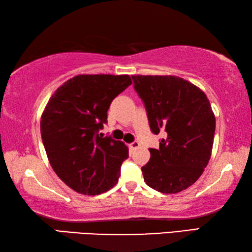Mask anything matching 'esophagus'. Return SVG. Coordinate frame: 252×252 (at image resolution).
I'll return each instance as SVG.
<instances>
[{
    "mask_svg": "<svg viewBox=\"0 0 252 252\" xmlns=\"http://www.w3.org/2000/svg\"><path fill=\"white\" fill-rule=\"evenodd\" d=\"M139 147H140V143L138 141H133V142L129 144L130 150H135V149H138Z\"/></svg>",
    "mask_w": 252,
    "mask_h": 252,
    "instance_id": "1",
    "label": "esophagus"
}]
</instances>
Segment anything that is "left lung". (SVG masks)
Masks as SVG:
<instances>
[{"label": "left lung", "instance_id": "left-lung-1", "mask_svg": "<svg viewBox=\"0 0 252 252\" xmlns=\"http://www.w3.org/2000/svg\"><path fill=\"white\" fill-rule=\"evenodd\" d=\"M152 133L163 132L141 168L147 185L162 193L192 186L211 157L216 118L204 92L172 75H132Z\"/></svg>", "mask_w": 252, "mask_h": 252}]
</instances>
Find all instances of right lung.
<instances>
[{
    "mask_svg": "<svg viewBox=\"0 0 252 252\" xmlns=\"http://www.w3.org/2000/svg\"><path fill=\"white\" fill-rule=\"evenodd\" d=\"M131 84L129 75H76L46 104L41 117L46 156L58 177L76 192L95 195L117 185L129 150L99 131L111 102Z\"/></svg>",
    "mask_w": 252,
    "mask_h": 252,
    "instance_id": "obj_1",
    "label": "right lung"
}]
</instances>
